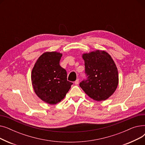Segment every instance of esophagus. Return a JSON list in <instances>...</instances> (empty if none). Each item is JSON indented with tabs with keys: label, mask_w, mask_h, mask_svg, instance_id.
<instances>
[{
	"label": "esophagus",
	"mask_w": 145,
	"mask_h": 145,
	"mask_svg": "<svg viewBox=\"0 0 145 145\" xmlns=\"http://www.w3.org/2000/svg\"><path fill=\"white\" fill-rule=\"evenodd\" d=\"M79 83V79H78L76 80L74 82V84L75 85H78Z\"/></svg>",
	"instance_id": "1"
}]
</instances>
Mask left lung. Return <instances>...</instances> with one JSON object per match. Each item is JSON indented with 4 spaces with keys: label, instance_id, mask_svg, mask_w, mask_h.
<instances>
[{
    "label": "left lung",
    "instance_id": "8db88e82",
    "mask_svg": "<svg viewBox=\"0 0 145 145\" xmlns=\"http://www.w3.org/2000/svg\"><path fill=\"white\" fill-rule=\"evenodd\" d=\"M88 79L79 86L96 101H105L115 92L119 83L118 71L111 56L104 50L83 53Z\"/></svg>",
    "mask_w": 145,
    "mask_h": 145
}]
</instances>
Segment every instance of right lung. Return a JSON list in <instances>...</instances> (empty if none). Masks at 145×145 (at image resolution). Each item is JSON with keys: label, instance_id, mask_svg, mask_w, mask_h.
<instances>
[{"label": "right lung", "instance_id": "obj_1", "mask_svg": "<svg viewBox=\"0 0 145 145\" xmlns=\"http://www.w3.org/2000/svg\"><path fill=\"white\" fill-rule=\"evenodd\" d=\"M62 54L46 52L37 59L31 74L33 88L42 101L55 105L65 98L73 83L67 80V73L59 65Z\"/></svg>", "mask_w": 145, "mask_h": 145}]
</instances>
